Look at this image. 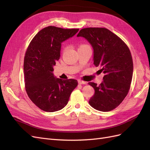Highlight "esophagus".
Instances as JSON below:
<instances>
[{
  "mask_svg": "<svg viewBox=\"0 0 150 150\" xmlns=\"http://www.w3.org/2000/svg\"><path fill=\"white\" fill-rule=\"evenodd\" d=\"M78 83L79 84H86V82H84V81H81V80L78 81Z\"/></svg>",
  "mask_w": 150,
  "mask_h": 150,
  "instance_id": "34e87169",
  "label": "esophagus"
}]
</instances>
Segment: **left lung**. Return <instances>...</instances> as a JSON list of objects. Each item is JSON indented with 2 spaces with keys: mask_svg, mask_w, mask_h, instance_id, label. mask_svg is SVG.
<instances>
[{
  "mask_svg": "<svg viewBox=\"0 0 150 150\" xmlns=\"http://www.w3.org/2000/svg\"><path fill=\"white\" fill-rule=\"evenodd\" d=\"M77 37L88 40L93 49V64L105 74L98 85L90 82L94 94L89 103L95 110L110 111L118 106L128 94L133 77V63L126 44L106 28L81 29Z\"/></svg>",
  "mask_w": 150,
  "mask_h": 150,
  "instance_id": "1",
  "label": "left lung"
}]
</instances>
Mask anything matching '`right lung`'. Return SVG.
Returning <instances> with one entry per match:
<instances>
[{"instance_id": "1", "label": "right lung", "mask_w": 150, "mask_h": 150, "mask_svg": "<svg viewBox=\"0 0 150 150\" xmlns=\"http://www.w3.org/2000/svg\"><path fill=\"white\" fill-rule=\"evenodd\" d=\"M78 30L48 26L34 36L27 49L24 61L25 90L30 100L44 111L64 108L78 86L77 80L57 78L53 71L59 59L61 43Z\"/></svg>"}]
</instances>
